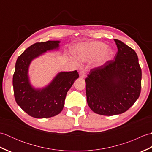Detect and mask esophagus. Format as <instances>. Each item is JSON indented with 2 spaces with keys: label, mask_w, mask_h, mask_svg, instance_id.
Segmentation results:
<instances>
[{
  "label": "esophagus",
  "mask_w": 152,
  "mask_h": 152,
  "mask_svg": "<svg viewBox=\"0 0 152 152\" xmlns=\"http://www.w3.org/2000/svg\"><path fill=\"white\" fill-rule=\"evenodd\" d=\"M79 74H80V78H85V76H86V70H85L84 69L82 70L80 72Z\"/></svg>",
  "instance_id": "esophagus-1"
}]
</instances>
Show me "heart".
I'll use <instances>...</instances> for the list:
<instances>
[{"instance_id": "1", "label": "heart", "mask_w": 152, "mask_h": 152, "mask_svg": "<svg viewBox=\"0 0 152 152\" xmlns=\"http://www.w3.org/2000/svg\"><path fill=\"white\" fill-rule=\"evenodd\" d=\"M114 51L104 42L94 41L77 44L73 49V54L80 61H87L95 58V66H102L110 61Z\"/></svg>"}]
</instances>
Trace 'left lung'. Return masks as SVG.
Here are the masks:
<instances>
[{
  "label": "left lung",
  "instance_id": "left-lung-1",
  "mask_svg": "<svg viewBox=\"0 0 152 152\" xmlns=\"http://www.w3.org/2000/svg\"><path fill=\"white\" fill-rule=\"evenodd\" d=\"M114 60L90 71L86 79L87 102L91 110L103 115L120 114L140 96L142 71L134 50L114 39Z\"/></svg>",
  "mask_w": 152,
  "mask_h": 152
}]
</instances>
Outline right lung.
I'll return each instance as SVG.
<instances>
[{"label":"right lung","mask_w":152,"mask_h":152,"mask_svg":"<svg viewBox=\"0 0 152 152\" xmlns=\"http://www.w3.org/2000/svg\"><path fill=\"white\" fill-rule=\"evenodd\" d=\"M59 40L32 45L19 56L13 76L15 101L23 110L35 118H48L62 111L68 91L78 78L76 70L59 72L48 84L36 88L31 84L28 70L32 61L47 51L59 50Z\"/></svg>","instance_id":"add662e5"}]
</instances>
